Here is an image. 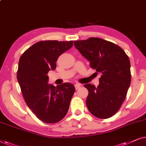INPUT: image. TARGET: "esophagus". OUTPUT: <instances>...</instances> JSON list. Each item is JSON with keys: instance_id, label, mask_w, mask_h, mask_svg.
<instances>
[{"instance_id": "esophagus-1", "label": "esophagus", "mask_w": 146, "mask_h": 146, "mask_svg": "<svg viewBox=\"0 0 146 146\" xmlns=\"http://www.w3.org/2000/svg\"><path fill=\"white\" fill-rule=\"evenodd\" d=\"M81 86V85L80 84H79V83H77V84H75V89H76V90H77V89H78L79 88H80Z\"/></svg>"}]
</instances>
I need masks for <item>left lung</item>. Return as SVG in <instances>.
<instances>
[{
    "label": "left lung",
    "mask_w": 146,
    "mask_h": 146,
    "mask_svg": "<svg viewBox=\"0 0 146 146\" xmlns=\"http://www.w3.org/2000/svg\"><path fill=\"white\" fill-rule=\"evenodd\" d=\"M74 44L91 68L101 74L98 87L84 85L89 91L87 108L100 119L111 117L121 108L131 83L129 57L119 46L100 38L75 40Z\"/></svg>",
    "instance_id": "1"
}]
</instances>
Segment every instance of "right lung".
Segmentation results:
<instances>
[{
  "mask_svg": "<svg viewBox=\"0 0 146 146\" xmlns=\"http://www.w3.org/2000/svg\"><path fill=\"white\" fill-rule=\"evenodd\" d=\"M73 44V40H41L25 50L19 59L17 80L23 98L36 117L44 123L61 121L69 110L74 86L69 83L56 87L48 85L47 74L56 68L58 57Z\"/></svg>",
  "mask_w": 146,
  "mask_h": 146,
  "instance_id": "obj_1",
  "label": "right lung"
}]
</instances>
